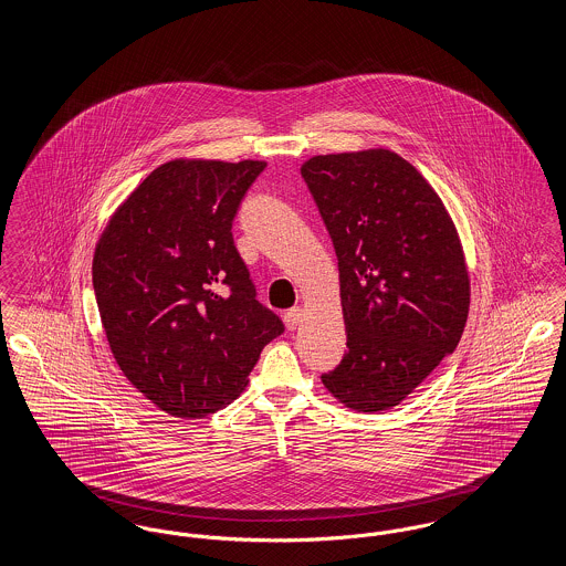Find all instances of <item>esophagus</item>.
I'll list each match as a JSON object with an SVG mask.
<instances>
[{"label":"esophagus","mask_w":566,"mask_h":566,"mask_svg":"<svg viewBox=\"0 0 566 566\" xmlns=\"http://www.w3.org/2000/svg\"><path fill=\"white\" fill-rule=\"evenodd\" d=\"M301 318H303V310L301 307H291V310L284 312V324H286L289 331H295L296 326L301 324Z\"/></svg>","instance_id":"34e87169"}]
</instances>
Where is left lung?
Instances as JSON below:
<instances>
[{
	"mask_svg": "<svg viewBox=\"0 0 566 566\" xmlns=\"http://www.w3.org/2000/svg\"><path fill=\"white\" fill-rule=\"evenodd\" d=\"M337 254L348 335L324 388L356 411L401 403L469 316L457 227L424 176L392 150L318 155L301 165Z\"/></svg>",
	"mask_w": 566,
	"mask_h": 566,
	"instance_id": "8db88e82",
	"label": "left lung"
}]
</instances>
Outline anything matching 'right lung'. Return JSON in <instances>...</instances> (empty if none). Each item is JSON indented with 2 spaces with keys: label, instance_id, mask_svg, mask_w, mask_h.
Wrapping results in <instances>:
<instances>
[{
  "label": "right lung",
  "instance_id": "add662e5",
  "mask_svg": "<svg viewBox=\"0 0 566 566\" xmlns=\"http://www.w3.org/2000/svg\"><path fill=\"white\" fill-rule=\"evenodd\" d=\"M265 161L163 163L118 206L93 256V289L120 371L163 411L231 403L284 333L256 301L233 218Z\"/></svg>",
  "mask_w": 566,
  "mask_h": 566
}]
</instances>
